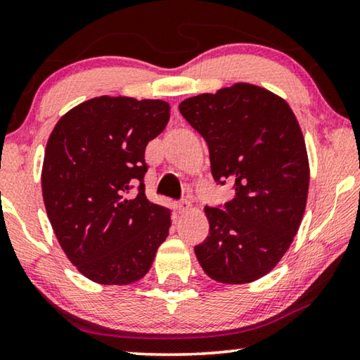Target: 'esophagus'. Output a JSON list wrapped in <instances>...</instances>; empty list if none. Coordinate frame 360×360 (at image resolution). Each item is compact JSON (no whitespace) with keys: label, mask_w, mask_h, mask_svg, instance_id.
<instances>
[{"label":"esophagus","mask_w":360,"mask_h":360,"mask_svg":"<svg viewBox=\"0 0 360 360\" xmlns=\"http://www.w3.org/2000/svg\"><path fill=\"white\" fill-rule=\"evenodd\" d=\"M176 209H178L179 214H184L191 209V202L189 200H179L178 204H176Z\"/></svg>","instance_id":"obj_1"}]
</instances>
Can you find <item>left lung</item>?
I'll list each match as a JSON object with an SVG mask.
<instances>
[{
    "label": "left lung",
    "instance_id": "obj_1",
    "mask_svg": "<svg viewBox=\"0 0 360 360\" xmlns=\"http://www.w3.org/2000/svg\"><path fill=\"white\" fill-rule=\"evenodd\" d=\"M179 112L209 145L217 186L235 191L205 207L199 264L217 282L259 279L285 255L305 212L310 173L295 115L279 96L246 83L182 101Z\"/></svg>",
    "mask_w": 360,
    "mask_h": 360
}]
</instances>
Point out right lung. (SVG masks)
Instances as JSON below:
<instances>
[{
	"mask_svg": "<svg viewBox=\"0 0 360 360\" xmlns=\"http://www.w3.org/2000/svg\"><path fill=\"white\" fill-rule=\"evenodd\" d=\"M169 120L160 99L101 96L58 120L45 148L44 204L57 240L88 279L127 285L150 271L169 209L145 195V148Z\"/></svg>",
	"mask_w": 360,
	"mask_h": 360,
	"instance_id": "right-lung-1",
	"label": "right lung"
}]
</instances>
